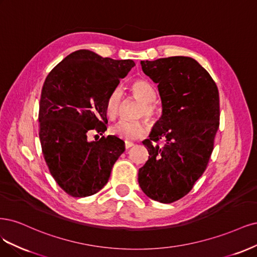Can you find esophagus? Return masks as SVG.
Instances as JSON below:
<instances>
[{"instance_id":"obj_1","label":"esophagus","mask_w":257,"mask_h":257,"mask_svg":"<svg viewBox=\"0 0 257 257\" xmlns=\"http://www.w3.org/2000/svg\"><path fill=\"white\" fill-rule=\"evenodd\" d=\"M134 145H135L134 143H132V142H128V141H126V142H125V147H126V150H128V148L132 147Z\"/></svg>"}]
</instances>
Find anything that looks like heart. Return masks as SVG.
I'll return each instance as SVG.
<instances>
[{
  "instance_id": "obj_1",
  "label": "heart",
  "mask_w": 257,
  "mask_h": 257,
  "mask_svg": "<svg viewBox=\"0 0 257 257\" xmlns=\"http://www.w3.org/2000/svg\"><path fill=\"white\" fill-rule=\"evenodd\" d=\"M132 94L143 102L142 114L147 118L153 119L157 114V107L154 103L157 97L154 86L145 80H137L131 85ZM121 101L120 89L116 88L107 97L105 101V113L107 117L115 118L119 112ZM148 130L147 123L144 121H127L119 120L112 127V134L125 140H137L146 135Z\"/></svg>"
}]
</instances>
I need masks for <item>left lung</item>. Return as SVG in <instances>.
Instances as JSON below:
<instances>
[{
  "label": "left lung",
  "mask_w": 257,
  "mask_h": 257,
  "mask_svg": "<svg viewBox=\"0 0 257 257\" xmlns=\"http://www.w3.org/2000/svg\"><path fill=\"white\" fill-rule=\"evenodd\" d=\"M141 66L158 84L162 115L143 141L150 157L138 180L148 197L170 204L188 194L207 168L219 129V90L192 57L141 61ZM159 139L164 147L156 144Z\"/></svg>",
  "instance_id": "8db88e82"
}]
</instances>
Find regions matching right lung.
Listing matches in <instances>:
<instances>
[{"mask_svg":"<svg viewBox=\"0 0 257 257\" xmlns=\"http://www.w3.org/2000/svg\"><path fill=\"white\" fill-rule=\"evenodd\" d=\"M135 65L78 50L46 78L38 115L41 150L57 185L73 197L100 191L125 151L117 137L88 141L87 136L106 130V99Z\"/></svg>","mask_w":257,"mask_h":257,"instance_id":"right-lung-1","label":"right lung"}]
</instances>
